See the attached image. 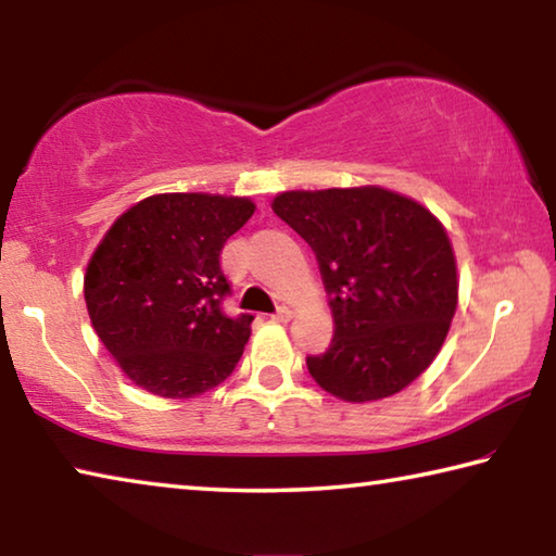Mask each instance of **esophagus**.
<instances>
[{"label": "esophagus", "mask_w": 556, "mask_h": 556, "mask_svg": "<svg viewBox=\"0 0 556 556\" xmlns=\"http://www.w3.org/2000/svg\"><path fill=\"white\" fill-rule=\"evenodd\" d=\"M291 316H294V312H291L289 306H279L275 314H271V321H279V324H287L291 321Z\"/></svg>", "instance_id": "34e87169"}]
</instances>
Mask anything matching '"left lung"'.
Instances as JSON below:
<instances>
[{"label":"left lung","mask_w":556,"mask_h":556,"mask_svg":"<svg viewBox=\"0 0 556 556\" xmlns=\"http://www.w3.org/2000/svg\"><path fill=\"white\" fill-rule=\"evenodd\" d=\"M271 208L316 252L333 341L306 355L312 378L345 402L382 400L434 361L456 312V260L427 208L378 186L287 191Z\"/></svg>","instance_id":"obj_1"}]
</instances>
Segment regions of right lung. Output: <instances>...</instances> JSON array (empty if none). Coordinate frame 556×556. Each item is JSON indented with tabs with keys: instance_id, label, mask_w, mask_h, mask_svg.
<instances>
[{
	"instance_id": "right-lung-1",
	"label": "right lung",
	"mask_w": 556,
	"mask_h": 556,
	"mask_svg": "<svg viewBox=\"0 0 556 556\" xmlns=\"http://www.w3.org/2000/svg\"><path fill=\"white\" fill-rule=\"evenodd\" d=\"M255 203L162 193L119 215L86 271L92 328L127 378L159 397L218 388L238 365L252 314H225L220 252Z\"/></svg>"
}]
</instances>
